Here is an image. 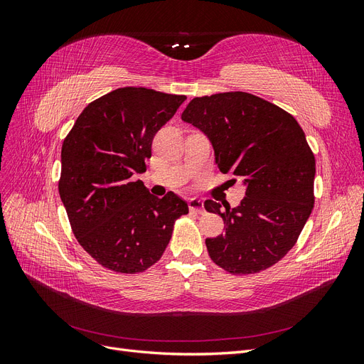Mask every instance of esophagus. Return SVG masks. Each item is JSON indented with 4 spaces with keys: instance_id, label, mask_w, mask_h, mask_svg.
<instances>
[{
    "instance_id": "34e87169",
    "label": "esophagus",
    "mask_w": 364,
    "mask_h": 364,
    "mask_svg": "<svg viewBox=\"0 0 364 364\" xmlns=\"http://www.w3.org/2000/svg\"><path fill=\"white\" fill-rule=\"evenodd\" d=\"M188 208H190V211H193V213L202 214L203 213V202L200 199H196V197H193V199L188 200Z\"/></svg>"
}]
</instances>
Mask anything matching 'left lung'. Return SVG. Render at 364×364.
Listing matches in <instances>:
<instances>
[{
	"label": "left lung",
	"mask_w": 364,
	"mask_h": 364,
	"mask_svg": "<svg viewBox=\"0 0 364 364\" xmlns=\"http://www.w3.org/2000/svg\"><path fill=\"white\" fill-rule=\"evenodd\" d=\"M182 119L211 139L217 167L243 181L237 208L205 200L225 234L206 238L211 259L232 274L258 273L296 245L314 206V153L291 114L249 92L196 97Z\"/></svg>",
	"instance_id": "8db88e82"
}]
</instances>
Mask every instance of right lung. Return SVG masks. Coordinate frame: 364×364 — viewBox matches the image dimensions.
<instances>
[{
  "instance_id": "obj_1",
  "label": "right lung",
  "mask_w": 364,
  "mask_h": 364,
  "mask_svg": "<svg viewBox=\"0 0 364 364\" xmlns=\"http://www.w3.org/2000/svg\"><path fill=\"white\" fill-rule=\"evenodd\" d=\"M186 100L126 86L87 105L62 144L59 194L79 245L103 267L141 273L158 262L188 205L149 193L144 173L156 132Z\"/></svg>"
}]
</instances>
